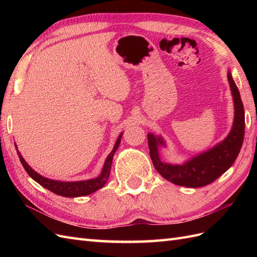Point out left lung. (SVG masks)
I'll return each instance as SVG.
<instances>
[{
  "mask_svg": "<svg viewBox=\"0 0 257 257\" xmlns=\"http://www.w3.org/2000/svg\"><path fill=\"white\" fill-rule=\"evenodd\" d=\"M227 79L234 100L235 114L231 130L222 142L207 151L194 155L182 164H172L161 160L160 148L166 147L163 137L153 133L148 134V144L153 165L166 180L188 188H200L216 180L234 164L243 143L244 109L230 71L227 72Z\"/></svg>",
  "mask_w": 257,
  "mask_h": 257,
  "instance_id": "left-lung-1",
  "label": "left lung"
}]
</instances>
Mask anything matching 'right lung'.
Returning <instances> with one entry per match:
<instances>
[{"label": "right lung", "instance_id": "right-lung-1", "mask_svg": "<svg viewBox=\"0 0 257 257\" xmlns=\"http://www.w3.org/2000/svg\"><path fill=\"white\" fill-rule=\"evenodd\" d=\"M122 134L123 133H121L119 135L118 139H116V142L113 146V149L111 150L109 155L107 157V159L104 163L102 173L99 174V176L96 178L89 179V180H81V181H59V180H52V179L43 177L42 175L37 174L32 167L29 166V164L25 161V159L22 158V155L19 152L17 146L15 145V147H16L18 157H19V160L21 162L23 168L26 169L28 175L32 178L34 181H36L38 184L44 186L45 189H47L50 192H53L54 194H57V195L64 196V197H79V196L90 195V194L94 193L95 191L102 189L103 186L106 184V182L108 181V178H109V175H110L113 155L121 143Z\"/></svg>", "mask_w": 257, "mask_h": 257}]
</instances>
